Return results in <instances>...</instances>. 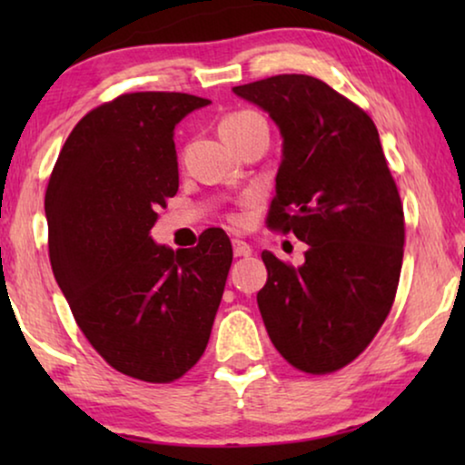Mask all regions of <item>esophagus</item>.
Listing matches in <instances>:
<instances>
[{
    "label": "esophagus",
    "mask_w": 465,
    "mask_h": 465,
    "mask_svg": "<svg viewBox=\"0 0 465 465\" xmlns=\"http://www.w3.org/2000/svg\"><path fill=\"white\" fill-rule=\"evenodd\" d=\"M232 252H234V256H252V245L245 243V241H241V239H234Z\"/></svg>",
    "instance_id": "esophagus-1"
}]
</instances>
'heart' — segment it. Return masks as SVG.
<instances>
[{
  "instance_id": "1",
  "label": "heart",
  "mask_w": 465,
  "mask_h": 465,
  "mask_svg": "<svg viewBox=\"0 0 465 465\" xmlns=\"http://www.w3.org/2000/svg\"><path fill=\"white\" fill-rule=\"evenodd\" d=\"M253 116V112H237V114H231V116H226L224 120H222V124H231V123H239V120L243 118H250ZM220 124V126H222Z\"/></svg>"
}]
</instances>
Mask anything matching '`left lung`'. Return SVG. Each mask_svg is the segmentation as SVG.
Wrapping results in <instances>:
<instances>
[{
	"label": "left lung",
	"mask_w": 465,
	"mask_h": 465,
	"mask_svg": "<svg viewBox=\"0 0 465 465\" xmlns=\"http://www.w3.org/2000/svg\"><path fill=\"white\" fill-rule=\"evenodd\" d=\"M282 133L269 226L307 243L294 269L262 252L258 309L292 366L326 374L347 366L383 326L404 253V212L371 116L302 74L234 86Z\"/></svg>",
	"instance_id": "1"
}]
</instances>
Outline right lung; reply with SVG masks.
I'll list each match as a JSON object with an SVG mask.
<instances>
[{
  "mask_svg": "<svg viewBox=\"0 0 465 465\" xmlns=\"http://www.w3.org/2000/svg\"><path fill=\"white\" fill-rule=\"evenodd\" d=\"M212 104L186 93H131L88 112L50 175L48 253L88 342L118 372L169 383L205 351L232 247L209 228L193 250L152 239L177 193L175 126Z\"/></svg>",
  "mask_w": 465,
  "mask_h": 465,
  "instance_id": "right-lung-1",
  "label": "right lung"
}]
</instances>
